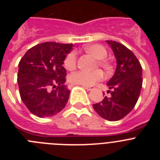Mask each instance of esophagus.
<instances>
[{
	"label": "esophagus",
	"mask_w": 160,
	"mask_h": 160,
	"mask_svg": "<svg viewBox=\"0 0 160 160\" xmlns=\"http://www.w3.org/2000/svg\"><path fill=\"white\" fill-rule=\"evenodd\" d=\"M82 87H83V88L86 89V90H89V91H90V90H94V87H86V86H82Z\"/></svg>",
	"instance_id": "34e87169"
}]
</instances>
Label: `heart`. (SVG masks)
I'll return each mask as SVG.
<instances>
[{"label":"heart","instance_id":"b5f03b06","mask_svg":"<svg viewBox=\"0 0 160 160\" xmlns=\"http://www.w3.org/2000/svg\"><path fill=\"white\" fill-rule=\"evenodd\" d=\"M85 51L90 53L97 59L95 66H100L104 71L110 72L112 70L113 66L109 60L106 58L107 56V50L105 47L99 44H92L84 48ZM78 55L75 50H72L68 53L64 59V66L66 70H73L77 66ZM103 78V73L101 70H96L91 72L79 71L74 72L69 76V81L73 84L81 85L90 87L97 82L101 81Z\"/></svg>","mask_w":160,"mask_h":160}]
</instances>
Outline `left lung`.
Returning <instances> with one entry per match:
<instances>
[{
	"label": "left lung",
	"instance_id": "left-lung-1",
	"mask_svg": "<svg viewBox=\"0 0 160 160\" xmlns=\"http://www.w3.org/2000/svg\"><path fill=\"white\" fill-rule=\"evenodd\" d=\"M107 42L116 58V70L107 82L110 89L107 93L111 96H105L93 107L104 119L118 121L129 114L138 101L142 85V66L134 53L124 45L114 41Z\"/></svg>",
	"mask_w": 160,
	"mask_h": 160
}]
</instances>
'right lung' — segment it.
I'll list each match as a JSON object with an SVG mask.
<instances>
[{
    "mask_svg": "<svg viewBox=\"0 0 160 160\" xmlns=\"http://www.w3.org/2000/svg\"><path fill=\"white\" fill-rule=\"evenodd\" d=\"M72 44L44 42L30 48L20 61L18 82L21 98L29 111L40 118L60 112L70 90L64 84V59Z\"/></svg>",
    "mask_w": 160,
    "mask_h": 160,
    "instance_id": "obj_1",
    "label": "right lung"
}]
</instances>
